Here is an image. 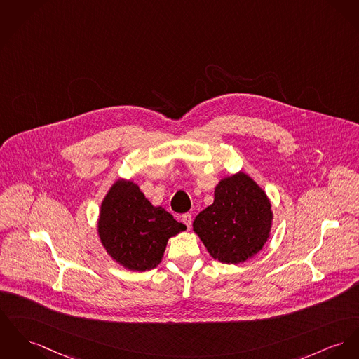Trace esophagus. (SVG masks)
<instances>
[{"mask_svg":"<svg viewBox=\"0 0 359 359\" xmlns=\"http://www.w3.org/2000/svg\"><path fill=\"white\" fill-rule=\"evenodd\" d=\"M181 220L184 222V224L188 227V229H191V214H184V215L181 216Z\"/></svg>","mask_w":359,"mask_h":359,"instance_id":"1","label":"esophagus"}]
</instances>
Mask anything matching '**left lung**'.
Instances as JSON below:
<instances>
[{"label":"left lung","mask_w":359,"mask_h":359,"mask_svg":"<svg viewBox=\"0 0 359 359\" xmlns=\"http://www.w3.org/2000/svg\"><path fill=\"white\" fill-rule=\"evenodd\" d=\"M272 224L271 203L246 174L224 178L214 204L196 216L193 230L220 263L238 264L262 250Z\"/></svg>","instance_id":"8db88e82"}]
</instances>
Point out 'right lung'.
Masks as SVG:
<instances>
[{
    "label": "right lung",
    "instance_id": "1",
    "mask_svg": "<svg viewBox=\"0 0 359 359\" xmlns=\"http://www.w3.org/2000/svg\"><path fill=\"white\" fill-rule=\"evenodd\" d=\"M185 229L162 207H154L136 184L122 180L104 197L97 223L107 253L132 271L155 268L168 238Z\"/></svg>",
    "mask_w": 359,
    "mask_h": 359
}]
</instances>
